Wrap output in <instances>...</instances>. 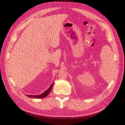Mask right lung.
Listing matches in <instances>:
<instances>
[{
  "mask_svg": "<svg viewBox=\"0 0 125 125\" xmlns=\"http://www.w3.org/2000/svg\"><path fill=\"white\" fill-rule=\"evenodd\" d=\"M54 82L51 85V86H50V87L47 89L46 90H45V92H44L42 94H38V95H28V94H26V96L28 97H31V98H45L51 92L52 88Z\"/></svg>",
  "mask_w": 125,
  "mask_h": 125,
  "instance_id": "obj_1",
  "label": "right lung"
}]
</instances>
